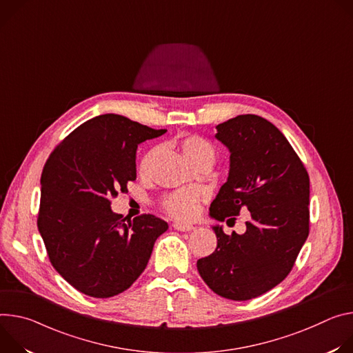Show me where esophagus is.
I'll return each mask as SVG.
<instances>
[{
	"mask_svg": "<svg viewBox=\"0 0 353 353\" xmlns=\"http://www.w3.org/2000/svg\"><path fill=\"white\" fill-rule=\"evenodd\" d=\"M172 227L178 231H190L193 228L192 224H186V223H174Z\"/></svg>",
	"mask_w": 353,
	"mask_h": 353,
	"instance_id": "obj_1",
	"label": "esophagus"
}]
</instances>
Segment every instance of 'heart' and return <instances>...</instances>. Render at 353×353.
Returning a JSON list of instances; mask_svg holds the SVG:
<instances>
[{"label": "heart", "mask_w": 353, "mask_h": 353, "mask_svg": "<svg viewBox=\"0 0 353 353\" xmlns=\"http://www.w3.org/2000/svg\"><path fill=\"white\" fill-rule=\"evenodd\" d=\"M181 150L188 161L194 167L199 163H210L214 161V151L209 143L202 140L201 137H186L181 141ZM157 154V150L148 151L140 163V172L145 174L150 168V164ZM164 209L168 214L179 220H188L196 214L198 210V194L193 190H181L170 194L164 201Z\"/></svg>", "instance_id": "obj_1"}]
</instances>
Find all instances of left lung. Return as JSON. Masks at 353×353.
I'll use <instances>...</instances> for the list:
<instances>
[{
    "label": "left lung",
    "instance_id": "obj_1",
    "mask_svg": "<svg viewBox=\"0 0 353 353\" xmlns=\"http://www.w3.org/2000/svg\"><path fill=\"white\" fill-rule=\"evenodd\" d=\"M216 129L230 152V170L209 216L234 220L247 209L250 220L245 232L231 236L212 225L217 248L196 265L216 294L250 300L289 275L308 237L310 179L288 139L263 117L240 114Z\"/></svg>",
    "mask_w": 353,
    "mask_h": 353
}]
</instances>
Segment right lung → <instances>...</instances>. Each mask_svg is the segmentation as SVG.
<instances>
[{
    "mask_svg": "<svg viewBox=\"0 0 353 353\" xmlns=\"http://www.w3.org/2000/svg\"><path fill=\"white\" fill-rule=\"evenodd\" d=\"M165 132L99 114L68 134L46 161L37 228L54 269L81 293L106 299L129 289L168 230L152 214L128 220L110 208L136 179L137 145Z\"/></svg>",
    "mask_w": 353,
    "mask_h": 353,
    "instance_id": "1",
    "label": "right lung"
}]
</instances>
